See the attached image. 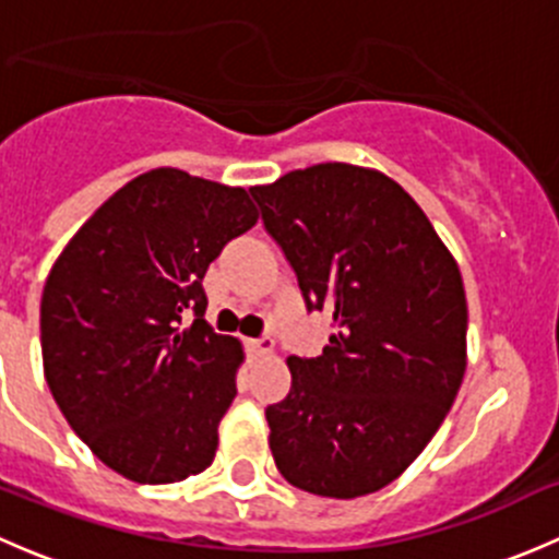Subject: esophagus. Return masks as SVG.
<instances>
[{
  "mask_svg": "<svg viewBox=\"0 0 559 559\" xmlns=\"http://www.w3.org/2000/svg\"><path fill=\"white\" fill-rule=\"evenodd\" d=\"M246 348L257 357H264V354H273L275 343L270 337H251V341H246Z\"/></svg>",
  "mask_w": 559,
  "mask_h": 559,
  "instance_id": "esophagus-1",
  "label": "esophagus"
}]
</instances>
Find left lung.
Here are the masks:
<instances>
[{
  "mask_svg": "<svg viewBox=\"0 0 559 559\" xmlns=\"http://www.w3.org/2000/svg\"><path fill=\"white\" fill-rule=\"evenodd\" d=\"M308 311H332L319 357H289L264 408L281 476L321 498L392 484L447 419L465 376L460 267L386 175L326 162L253 186Z\"/></svg>",
  "mask_w": 559,
  "mask_h": 559,
  "instance_id": "1",
  "label": "left lung"
}]
</instances>
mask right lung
I'll return each mask as SVG.
<instances>
[{"label": "right lung", "instance_id": "obj_1", "mask_svg": "<svg viewBox=\"0 0 559 559\" xmlns=\"http://www.w3.org/2000/svg\"><path fill=\"white\" fill-rule=\"evenodd\" d=\"M253 224L246 189L159 167L118 189L45 281L50 394L75 436L129 481H183L216 456L243 348L205 321L202 278Z\"/></svg>", "mask_w": 559, "mask_h": 559}]
</instances>
